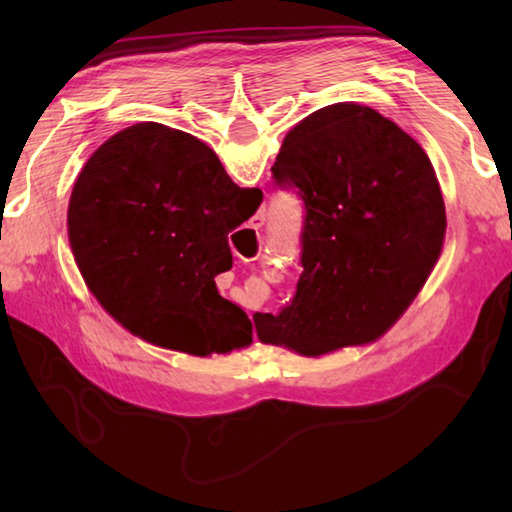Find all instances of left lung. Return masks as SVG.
<instances>
[{
	"instance_id": "8db88e82",
	"label": "left lung",
	"mask_w": 512,
	"mask_h": 512,
	"mask_svg": "<svg viewBox=\"0 0 512 512\" xmlns=\"http://www.w3.org/2000/svg\"><path fill=\"white\" fill-rule=\"evenodd\" d=\"M273 178L303 202L297 292L255 312L262 343L301 356L376 341L442 253L447 211L436 171L409 134L372 107H321L290 129Z\"/></svg>"
}]
</instances>
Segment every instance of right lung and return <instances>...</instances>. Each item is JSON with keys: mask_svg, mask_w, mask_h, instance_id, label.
<instances>
[{"mask_svg": "<svg viewBox=\"0 0 512 512\" xmlns=\"http://www.w3.org/2000/svg\"><path fill=\"white\" fill-rule=\"evenodd\" d=\"M195 136L138 123L94 151L74 182L68 237L85 284L132 334L193 356L253 341L246 312L220 297L228 233L262 204Z\"/></svg>", "mask_w": 512, "mask_h": 512, "instance_id": "right-lung-1", "label": "right lung"}]
</instances>
